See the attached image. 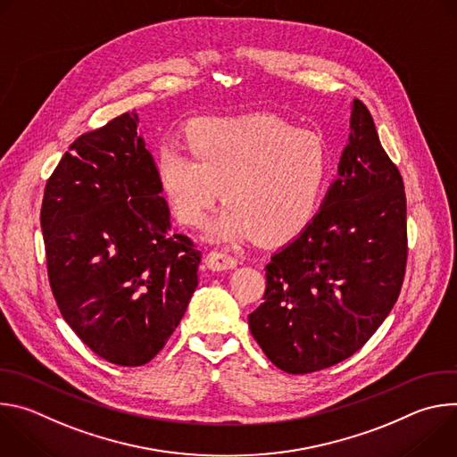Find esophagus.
<instances>
[{"label":"esophagus","instance_id":"obj_1","mask_svg":"<svg viewBox=\"0 0 457 457\" xmlns=\"http://www.w3.org/2000/svg\"><path fill=\"white\" fill-rule=\"evenodd\" d=\"M206 266L212 271H226L237 268V258L226 251H210L206 256Z\"/></svg>","mask_w":457,"mask_h":457}]
</instances>
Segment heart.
<instances>
[{"label":"heart","instance_id":"heart-1","mask_svg":"<svg viewBox=\"0 0 457 457\" xmlns=\"http://www.w3.org/2000/svg\"><path fill=\"white\" fill-rule=\"evenodd\" d=\"M184 143L187 153L157 154L159 186L186 228H203L222 195L228 206L210 228L215 240L286 238L311 220L328 184V143L277 115L195 119Z\"/></svg>","mask_w":457,"mask_h":457}]
</instances>
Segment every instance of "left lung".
I'll return each instance as SVG.
<instances>
[{
    "mask_svg": "<svg viewBox=\"0 0 457 457\" xmlns=\"http://www.w3.org/2000/svg\"><path fill=\"white\" fill-rule=\"evenodd\" d=\"M407 199L367 106L354 99L338 179L320 212L266 266L264 302L249 329L289 374L333 367L395 307L407 268Z\"/></svg>",
    "mask_w": 457,
    "mask_h": 457,
    "instance_id": "1",
    "label": "left lung"
}]
</instances>
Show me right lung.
<instances>
[{"mask_svg":"<svg viewBox=\"0 0 457 457\" xmlns=\"http://www.w3.org/2000/svg\"><path fill=\"white\" fill-rule=\"evenodd\" d=\"M136 112L79 136L46 180L48 282L72 331L103 360L155 358L199 284L201 251L173 233Z\"/></svg>","mask_w":457,"mask_h":457,"instance_id":"obj_1","label":"right lung"}]
</instances>
